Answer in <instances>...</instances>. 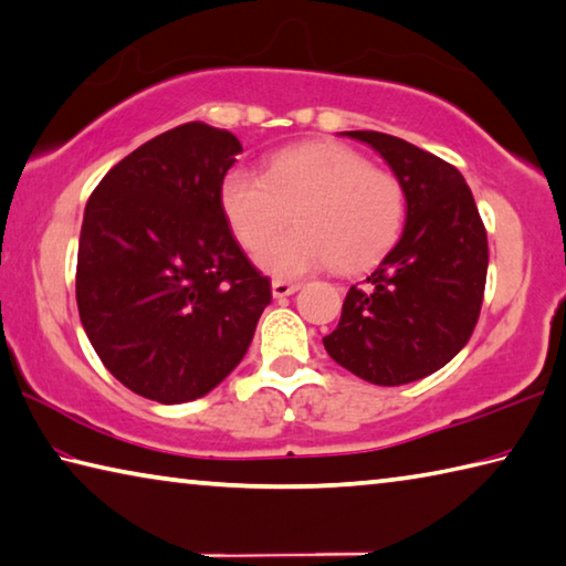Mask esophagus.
Segmentation results:
<instances>
[{"label":"esophagus","instance_id":"1","mask_svg":"<svg viewBox=\"0 0 566 566\" xmlns=\"http://www.w3.org/2000/svg\"><path fill=\"white\" fill-rule=\"evenodd\" d=\"M296 290H300V284H296V282H286V280H274V282H272L274 300H284V296L294 294Z\"/></svg>","mask_w":566,"mask_h":566}]
</instances>
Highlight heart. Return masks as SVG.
Here are the masks:
<instances>
[{"instance_id":"1","label":"heart","mask_w":566,"mask_h":566,"mask_svg":"<svg viewBox=\"0 0 566 566\" xmlns=\"http://www.w3.org/2000/svg\"><path fill=\"white\" fill-rule=\"evenodd\" d=\"M220 202L244 248H256L295 210L297 228L265 239L254 254L274 276H302L332 262L342 272L366 270L394 248L406 224L400 180L338 143L274 153L264 176L230 170Z\"/></svg>"}]
</instances>
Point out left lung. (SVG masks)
<instances>
[{
  "label": "left lung",
  "mask_w": 566,
  "mask_h": 566,
  "mask_svg": "<svg viewBox=\"0 0 566 566\" xmlns=\"http://www.w3.org/2000/svg\"><path fill=\"white\" fill-rule=\"evenodd\" d=\"M381 156L406 190V228L381 264L354 284L324 348L376 386H403L443 368L478 324L488 232L465 178L413 143L346 130Z\"/></svg>",
  "instance_id": "1"
}]
</instances>
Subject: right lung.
I'll list each match as a JSON object with an SVG mask.
<instances>
[{"label": "right lung", "mask_w": 566, "mask_h": 566, "mask_svg": "<svg viewBox=\"0 0 566 566\" xmlns=\"http://www.w3.org/2000/svg\"><path fill=\"white\" fill-rule=\"evenodd\" d=\"M240 153L230 130L185 123L113 166L86 202L81 324L108 371L143 398L170 406L210 394L272 302L220 202Z\"/></svg>", "instance_id": "add662e5"}]
</instances>
